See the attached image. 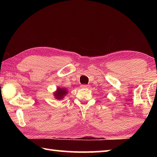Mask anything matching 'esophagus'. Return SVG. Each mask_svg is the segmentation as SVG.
Here are the masks:
<instances>
[{
    "instance_id": "obj_1",
    "label": "esophagus",
    "mask_w": 157,
    "mask_h": 157,
    "mask_svg": "<svg viewBox=\"0 0 157 157\" xmlns=\"http://www.w3.org/2000/svg\"><path fill=\"white\" fill-rule=\"evenodd\" d=\"M89 85H87V84H82V86H81V87L82 88H83V89H87V88H89Z\"/></svg>"
}]
</instances>
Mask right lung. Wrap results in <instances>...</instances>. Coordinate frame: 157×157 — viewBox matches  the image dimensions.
Returning a JSON list of instances; mask_svg holds the SVG:
<instances>
[{"label": "right lung", "instance_id": "right-lung-1", "mask_svg": "<svg viewBox=\"0 0 157 157\" xmlns=\"http://www.w3.org/2000/svg\"><path fill=\"white\" fill-rule=\"evenodd\" d=\"M67 93V90L65 89H62V88H57V91L55 93V97L57 98V99H62L63 97Z\"/></svg>", "mask_w": 157, "mask_h": 157}]
</instances>
